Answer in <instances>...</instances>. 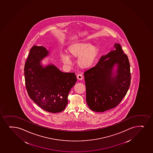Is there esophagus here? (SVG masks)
<instances>
[{
    "label": "esophagus",
    "mask_w": 153,
    "mask_h": 153,
    "mask_svg": "<svg viewBox=\"0 0 153 153\" xmlns=\"http://www.w3.org/2000/svg\"><path fill=\"white\" fill-rule=\"evenodd\" d=\"M77 79L78 80H82L83 79V76L82 74H78L77 76Z\"/></svg>",
    "instance_id": "1"
}]
</instances>
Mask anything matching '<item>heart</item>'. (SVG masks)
<instances>
[{"instance_id":"heart-1","label":"heart","mask_w":153,"mask_h":153,"mask_svg":"<svg viewBox=\"0 0 153 153\" xmlns=\"http://www.w3.org/2000/svg\"><path fill=\"white\" fill-rule=\"evenodd\" d=\"M67 53L68 54L60 55L61 60L63 63L70 64V57H78V66L83 69H86L93 64L99 53V49L96 45H91L87 42H80L71 44L68 48Z\"/></svg>"}]
</instances>
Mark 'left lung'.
Here are the masks:
<instances>
[{
	"label": "left lung",
	"instance_id": "8db88e82",
	"mask_svg": "<svg viewBox=\"0 0 153 153\" xmlns=\"http://www.w3.org/2000/svg\"><path fill=\"white\" fill-rule=\"evenodd\" d=\"M117 65L114 75V65ZM86 100L91 110L102 112L117 106L126 95L131 84L128 56L119 43L106 55L101 56L95 67L84 72Z\"/></svg>",
	"mask_w": 153,
	"mask_h": 153
}]
</instances>
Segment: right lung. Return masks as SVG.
Masks as SVG:
<instances>
[{
	"mask_svg": "<svg viewBox=\"0 0 153 153\" xmlns=\"http://www.w3.org/2000/svg\"><path fill=\"white\" fill-rule=\"evenodd\" d=\"M49 53L44 47L31 48L24 68L25 86L29 97L38 106L56 113L65 110L77 78L74 73H63L54 65L43 67L40 61Z\"/></svg>",
	"mask_w": 153,
	"mask_h": 153,
	"instance_id": "right-lung-1",
	"label": "right lung"
}]
</instances>
